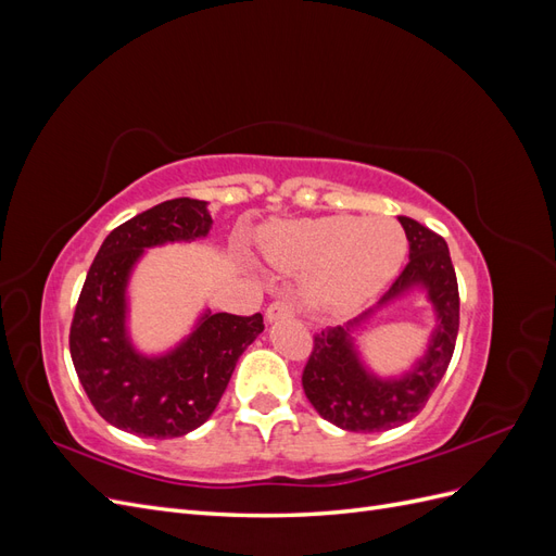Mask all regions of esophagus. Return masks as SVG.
<instances>
[{
    "instance_id": "obj_1",
    "label": "esophagus",
    "mask_w": 556,
    "mask_h": 556,
    "mask_svg": "<svg viewBox=\"0 0 556 556\" xmlns=\"http://www.w3.org/2000/svg\"><path fill=\"white\" fill-rule=\"evenodd\" d=\"M294 315V304L290 299H276L271 306L266 308V323H278V319H288Z\"/></svg>"
}]
</instances>
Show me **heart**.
Segmentation results:
<instances>
[{"instance_id": "b5f03b06", "label": "heart", "mask_w": 556, "mask_h": 556, "mask_svg": "<svg viewBox=\"0 0 556 556\" xmlns=\"http://www.w3.org/2000/svg\"><path fill=\"white\" fill-rule=\"evenodd\" d=\"M266 262L306 276L311 304L350 313L378 294L401 268L408 239L394 217L325 215L276 227L262 239Z\"/></svg>"}]
</instances>
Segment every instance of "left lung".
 I'll use <instances>...</instances> for the list:
<instances>
[{"instance_id": "obj_1", "label": "left lung", "mask_w": 556, "mask_h": 556, "mask_svg": "<svg viewBox=\"0 0 556 556\" xmlns=\"http://www.w3.org/2000/svg\"><path fill=\"white\" fill-rule=\"evenodd\" d=\"M410 245V262L403 268L376 308H368L343 327H329L315 336L304 368V392L327 422L345 431L374 433L410 422L427 406L452 359L459 333V288L443 237L413 217H399ZM422 289L437 315L426 355L399 379H380L358 357L351 331L392 300Z\"/></svg>"}]
</instances>
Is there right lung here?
Masks as SVG:
<instances>
[{
  "label": "right lung",
  "mask_w": 556,
  "mask_h": 556,
  "mask_svg": "<svg viewBox=\"0 0 556 556\" xmlns=\"http://www.w3.org/2000/svg\"><path fill=\"white\" fill-rule=\"evenodd\" d=\"M211 225L206 201H162L109 233L83 285L70 333L72 362L94 410L127 433L178 439L204 425L243 350L264 331L262 313L204 311L162 355L134 348L127 329L134 266L148 248L206 239Z\"/></svg>",
  "instance_id": "add662e5"
}]
</instances>
